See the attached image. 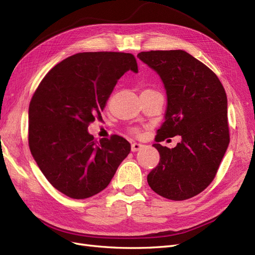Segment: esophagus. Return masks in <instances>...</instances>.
Wrapping results in <instances>:
<instances>
[{
  "label": "esophagus",
  "instance_id": "1",
  "mask_svg": "<svg viewBox=\"0 0 255 255\" xmlns=\"http://www.w3.org/2000/svg\"><path fill=\"white\" fill-rule=\"evenodd\" d=\"M143 146V144H141V143H138V142H133L132 143V152H137V151H139L141 148Z\"/></svg>",
  "mask_w": 255,
  "mask_h": 255
}]
</instances>
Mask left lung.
<instances>
[{
	"label": "left lung",
	"instance_id": "8db88e82",
	"mask_svg": "<svg viewBox=\"0 0 255 255\" xmlns=\"http://www.w3.org/2000/svg\"><path fill=\"white\" fill-rule=\"evenodd\" d=\"M155 71L167 94L165 122L156 143L159 163L148 174L157 195L182 201L197 196L212 183L230 142L228 99L210 68L182 50L138 53ZM180 134L172 149L158 142Z\"/></svg>",
	"mask_w": 255,
	"mask_h": 255
}]
</instances>
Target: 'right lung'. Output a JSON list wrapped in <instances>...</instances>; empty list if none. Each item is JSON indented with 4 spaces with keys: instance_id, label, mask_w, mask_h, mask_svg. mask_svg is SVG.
<instances>
[{
    "instance_id": "obj_1",
    "label": "right lung",
    "mask_w": 255,
    "mask_h": 255,
    "mask_svg": "<svg viewBox=\"0 0 255 255\" xmlns=\"http://www.w3.org/2000/svg\"><path fill=\"white\" fill-rule=\"evenodd\" d=\"M128 70L138 72L129 53H79L53 67L35 91L28 107L30 153L52 186L69 198L105 189L128 155L130 144L123 137L98 141L88 133Z\"/></svg>"
}]
</instances>
